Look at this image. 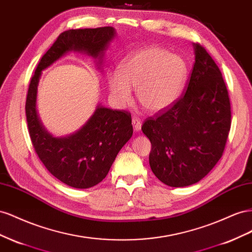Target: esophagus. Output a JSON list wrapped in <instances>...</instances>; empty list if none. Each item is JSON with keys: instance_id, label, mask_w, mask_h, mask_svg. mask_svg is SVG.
Returning <instances> with one entry per match:
<instances>
[{"instance_id": "obj_1", "label": "esophagus", "mask_w": 252, "mask_h": 252, "mask_svg": "<svg viewBox=\"0 0 252 252\" xmlns=\"http://www.w3.org/2000/svg\"><path fill=\"white\" fill-rule=\"evenodd\" d=\"M132 125H133V127H134V130H135L136 132H139V131L141 130V121H140L139 119L133 118Z\"/></svg>"}]
</instances>
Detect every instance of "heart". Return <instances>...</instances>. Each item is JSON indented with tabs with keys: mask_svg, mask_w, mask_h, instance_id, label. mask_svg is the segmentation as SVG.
Instances as JSON below:
<instances>
[{
	"mask_svg": "<svg viewBox=\"0 0 252 252\" xmlns=\"http://www.w3.org/2000/svg\"><path fill=\"white\" fill-rule=\"evenodd\" d=\"M188 71V64L182 56L150 46L128 55L120 63L119 70H107L106 82L117 107L130 104L132 90L136 89L138 101L148 112L161 113L181 97Z\"/></svg>",
	"mask_w": 252,
	"mask_h": 252,
	"instance_id": "heart-1",
	"label": "heart"
}]
</instances>
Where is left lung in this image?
I'll list each match as a JSON object with an SVG mask.
<instances>
[{
	"mask_svg": "<svg viewBox=\"0 0 252 252\" xmlns=\"http://www.w3.org/2000/svg\"><path fill=\"white\" fill-rule=\"evenodd\" d=\"M193 49L195 62L186 94L141 127L152 145L151 170L175 188L199 182L214 168L231 126L228 91L220 68L203 46L194 43Z\"/></svg>",
	"mask_w": 252,
	"mask_h": 252,
	"instance_id": "left-lung-1",
	"label": "left lung"
}]
</instances>
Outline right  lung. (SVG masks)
Segmentation results:
<instances>
[{"label": "right lung", "instance_id": "1", "mask_svg": "<svg viewBox=\"0 0 252 252\" xmlns=\"http://www.w3.org/2000/svg\"><path fill=\"white\" fill-rule=\"evenodd\" d=\"M116 35V30L110 26L62 32L42 57L28 89L25 111L35 153L50 174L76 189L91 188L105 178L119 151L133 135L131 114L98 103L79 130L57 137L39 117L38 85L42 71L70 52L92 57L97 68L102 70L105 52Z\"/></svg>", "mask_w": 252, "mask_h": 252}]
</instances>
